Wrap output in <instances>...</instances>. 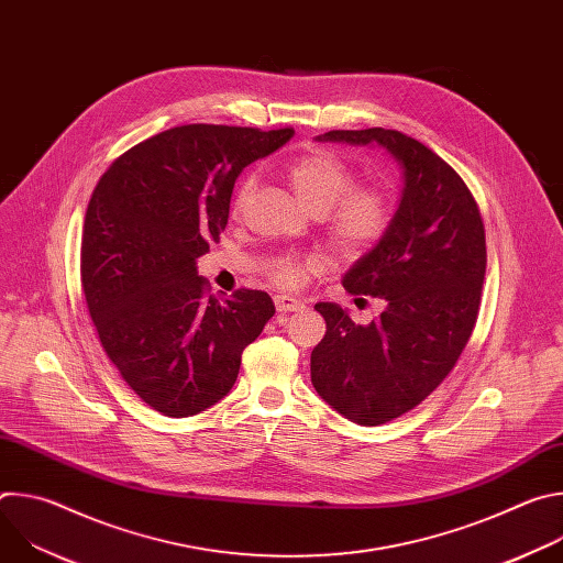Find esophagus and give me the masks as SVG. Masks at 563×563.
<instances>
[{"label":"esophagus","instance_id":"obj_1","mask_svg":"<svg viewBox=\"0 0 563 563\" xmlns=\"http://www.w3.org/2000/svg\"><path fill=\"white\" fill-rule=\"evenodd\" d=\"M274 302H276V309H278L280 313L298 311V309H302V307H305V302H302L300 298H296V296H287V294H278V296L274 298Z\"/></svg>","mask_w":563,"mask_h":563}]
</instances>
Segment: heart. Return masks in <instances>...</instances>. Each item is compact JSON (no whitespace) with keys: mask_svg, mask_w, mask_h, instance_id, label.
I'll use <instances>...</instances> for the list:
<instances>
[{"mask_svg":"<svg viewBox=\"0 0 563 563\" xmlns=\"http://www.w3.org/2000/svg\"><path fill=\"white\" fill-rule=\"evenodd\" d=\"M283 178L298 205L311 216H325L330 243L345 256L369 252L389 227L391 207L385 191L354 187V172L339 155L316 148L298 155L285 167ZM254 178L240 183L233 196V211L245 207L254 191ZM318 267L316 258H278L269 272L283 287H296Z\"/></svg>","mask_w":563,"mask_h":563,"instance_id":"obj_1","label":"heart"}]
</instances>
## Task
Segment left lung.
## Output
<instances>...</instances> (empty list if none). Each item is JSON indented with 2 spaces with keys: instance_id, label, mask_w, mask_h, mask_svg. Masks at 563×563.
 <instances>
[{
  "instance_id": "obj_1",
  "label": "left lung",
  "mask_w": 563,
  "mask_h": 563,
  "mask_svg": "<svg viewBox=\"0 0 563 563\" xmlns=\"http://www.w3.org/2000/svg\"><path fill=\"white\" fill-rule=\"evenodd\" d=\"M316 140L380 146L404 178L387 231L343 276L350 294L383 300L380 316L356 325L341 305H316L328 323L311 352L318 396L358 426H380L417 408L459 361L486 276L484 220L459 174L406 133L374 126Z\"/></svg>"
}]
</instances>
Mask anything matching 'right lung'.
<instances>
[{
  "mask_svg": "<svg viewBox=\"0 0 563 563\" xmlns=\"http://www.w3.org/2000/svg\"><path fill=\"white\" fill-rule=\"evenodd\" d=\"M291 135L176 126L120 155L91 196L79 263L89 313L122 378L165 417L224 398L276 311L258 289L207 296L196 261L227 227L238 176Z\"/></svg>",
  "mask_w": 563,
  "mask_h": 563,
  "instance_id": "right-lung-1",
  "label": "right lung"
}]
</instances>
